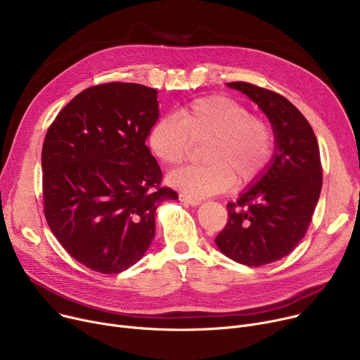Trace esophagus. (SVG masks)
<instances>
[{"mask_svg":"<svg viewBox=\"0 0 360 360\" xmlns=\"http://www.w3.org/2000/svg\"><path fill=\"white\" fill-rule=\"evenodd\" d=\"M179 201H182V202H185V204H188V205H193V207H195V205H200V200H197V198H193V197H188V195H185V194H179Z\"/></svg>","mask_w":360,"mask_h":360,"instance_id":"esophagus-1","label":"esophagus"}]
</instances>
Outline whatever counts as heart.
<instances>
[{"instance_id":"obj_1","label":"heart","mask_w":360,"mask_h":360,"mask_svg":"<svg viewBox=\"0 0 360 360\" xmlns=\"http://www.w3.org/2000/svg\"><path fill=\"white\" fill-rule=\"evenodd\" d=\"M202 165L182 167L169 184L193 197L223 193L231 184L257 179L269 165L275 134L271 123L227 95H208L182 105L176 115L158 118L148 134L152 155L165 166L181 165L191 141H205Z\"/></svg>"}]
</instances>
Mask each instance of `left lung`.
Instances as JSON below:
<instances>
[{
  "instance_id": "8db88e82",
  "label": "left lung",
  "mask_w": 360,
  "mask_h": 360,
  "mask_svg": "<svg viewBox=\"0 0 360 360\" xmlns=\"http://www.w3.org/2000/svg\"><path fill=\"white\" fill-rule=\"evenodd\" d=\"M227 86L266 114L275 155L257 182L227 204L229 220L215 243L242 265L262 266L291 253L307 233L323 185L320 149L307 118L281 94L242 81Z\"/></svg>"
}]
</instances>
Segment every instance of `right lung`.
I'll return each instance as SVG.
<instances>
[{"label": "right lung", "mask_w": 360, "mask_h": 360, "mask_svg": "<svg viewBox=\"0 0 360 360\" xmlns=\"http://www.w3.org/2000/svg\"><path fill=\"white\" fill-rule=\"evenodd\" d=\"M159 118L158 91L108 82L84 89L47 129L43 211L63 249L84 266L118 274L155 237V212L176 200L146 146Z\"/></svg>", "instance_id": "obj_1"}]
</instances>
